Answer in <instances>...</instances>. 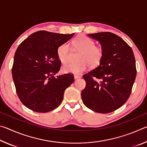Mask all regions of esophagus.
Instances as JSON below:
<instances>
[{"mask_svg":"<svg viewBox=\"0 0 147 147\" xmlns=\"http://www.w3.org/2000/svg\"><path fill=\"white\" fill-rule=\"evenodd\" d=\"M81 76L80 75H78V74H75V75H74V79H78L79 78H80Z\"/></svg>","mask_w":147,"mask_h":147,"instance_id":"34e87169","label":"esophagus"}]
</instances>
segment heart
Listing matches in <instances>:
<instances>
[{"label":"heart","instance_id":"1","mask_svg":"<svg viewBox=\"0 0 147 147\" xmlns=\"http://www.w3.org/2000/svg\"><path fill=\"white\" fill-rule=\"evenodd\" d=\"M73 46L74 50L80 52L77 58L78 61L64 64L61 67L63 73H81L88 66L94 68L100 63L103 57V51L101 47L95 45L93 39L84 35H80L74 39ZM70 53V47L67 43H62L57 49V56L61 63H65L69 60Z\"/></svg>","mask_w":147,"mask_h":147}]
</instances>
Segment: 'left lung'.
I'll list each match as a JSON object with an SVG mask.
<instances>
[{
	"label": "left lung",
	"instance_id": "8db88e82",
	"mask_svg": "<svg viewBox=\"0 0 147 147\" xmlns=\"http://www.w3.org/2000/svg\"><path fill=\"white\" fill-rule=\"evenodd\" d=\"M88 36L100 42L103 57L98 66L83 76L86 86L82 98L84 105L95 112H112L130 95L137 73L133 51L123 39L111 32Z\"/></svg>",
	"mask_w": 147,
	"mask_h": 147
}]
</instances>
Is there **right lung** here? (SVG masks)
I'll return each instance as SVG.
<instances>
[{
	"label": "right lung",
	"instance_id": "add662e5",
	"mask_svg": "<svg viewBox=\"0 0 147 147\" xmlns=\"http://www.w3.org/2000/svg\"><path fill=\"white\" fill-rule=\"evenodd\" d=\"M73 36L41 30L17 48L12 77L20 100L31 110L46 113L56 109L63 100L65 90L73 83L71 74L54 76L61 66L57 49Z\"/></svg>",
	"mask_w": 147,
	"mask_h": 147
}]
</instances>
